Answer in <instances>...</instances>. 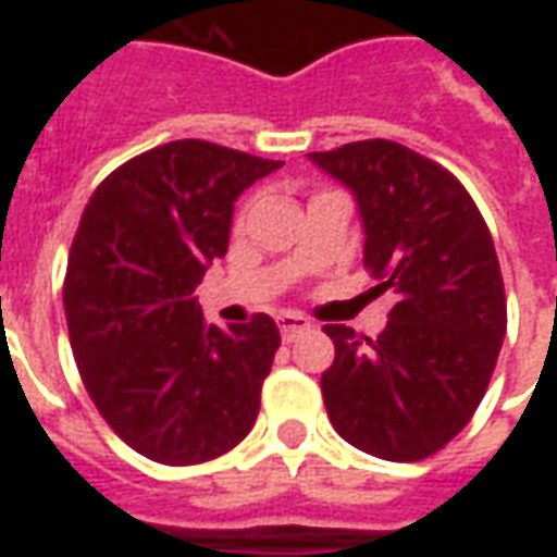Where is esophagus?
I'll list each match as a JSON object with an SVG mask.
<instances>
[{"label": "esophagus", "mask_w": 557, "mask_h": 557, "mask_svg": "<svg viewBox=\"0 0 557 557\" xmlns=\"http://www.w3.org/2000/svg\"><path fill=\"white\" fill-rule=\"evenodd\" d=\"M277 325H280V334H283V339H286V343L295 337H301L304 331H310V322H307V319L298 313H280Z\"/></svg>", "instance_id": "1"}]
</instances>
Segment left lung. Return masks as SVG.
<instances>
[{"label":"left lung","mask_w":557,"mask_h":557,"mask_svg":"<svg viewBox=\"0 0 557 557\" xmlns=\"http://www.w3.org/2000/svg\"><path fill=\"white\" fill-rule=\"evenodd\" d=\"M310 158L351 187L363 265L397 298L375 339L325 325L327 418L363 454L418 462L466 430L495 373L507 298L490 226L454 172L394 139Z\"/></svg>","instance_id":"8db88e82"}]
</instances>
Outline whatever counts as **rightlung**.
<instances>
[{"label":"right lung","instance_id":"obj_1","mask_svg":"<svg viewBox=\"0 0 557 557\" xmlns=\"http://www.w3.org/2000/svg\"><path fill=\"white\" fill-rule=\"evenodd\" d=\"M277 166L175 139L110 172L79 218L65 271L79 379L110 430L160 466L218 459L253 430L277 325L256 313L220 331L194 289L226 256L232 202Z\"/></svg>","mask_w":557,"mask_h":557}]
</instances>
